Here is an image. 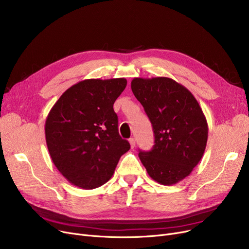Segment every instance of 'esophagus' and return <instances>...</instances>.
<instances>
[{
    "instance_id": "obj_1",
    "label": "esophagus",
    "mask_w": 249,
    "mask_h": 249,
    "mask_svg": "<svg viewBox=\"0 0 249 249\" xmlns=\"http://www.w3.org/2000/svg\"><path fill=\"white\" fill-rule=\"evenodd\" d=\"M129 143H130V146L133 149L135 147V139L134 138H130L129 139Z\"/></svg>"
}]
</instances>
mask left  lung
<instances>
[{"label":"left lung","mask_w":249,"mask_h":249,"mask_svg":"<svg viewBox=\"0 0 249 249\" xmlns=\"http://www.w3.org/2000/svg\"><path fill=\"white\" fill-rule=\"evenodd\" d=\"M131 89L152 124L154 145L140 151L149 177L164 186L184 179L199 163L208 139V124L191 91L169 77H134Z\"/></svg>","instance_id":"8db88e82"}]
</instances>
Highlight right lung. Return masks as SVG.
Masks as SVG:
<instances>
[{"label":"right lung","mask_w":249,"mask_h":249,"mask_svg":"<svg viewBox=\"0 0 249 249\" xmlns=\"http://www.w3.org/2000/svg\"><path fill=\"white\" fill-rule=\"evenodd\" d=\"M126 85V78L78 82L51 108L45 121L47 148L56 168L73 186L93 190L104 185L130 149L119 135L113 109Z\"/></svg>","instance_id":"obj_1"}]
</instances>
